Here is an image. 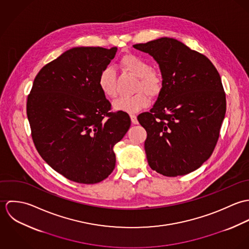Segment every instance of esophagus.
Here are the masks:
<instances>
[{
  "label": "esophagus",
  "mask_w": 249,
  "mask_h": 249,
  "mask_svg": "<svg viewBox=\"0 0 249 249\" xmlns=\"http://www.w3.org/2000/svg\"><path fill=\"white\" fill-rule=\"evenodd\" d=\"M130 119H131V122L133 124H138V120H137V116L134 115V114H131L130 115Z\"/></svg>",
  "instance_id": "esophagus-1"
}]
</instances>
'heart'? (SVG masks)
<instances>
[{"mask_svg":"<svg viewBox=\"0 0 249 249\" xmlns=\"http://www.w3.org/2000/svg\"><path fill=\"white\" fill-rule=\"evenodd\" d=\"M121 64L126 71L138 76L135 86L137 93L131 97L118 98L113 103V107L118 111L136 113L149 105V95L156 96L160 93L163 78L158 71L151 70L148 62L138 55L125 54L122 57ZM98 83L102 92L108 98H114L117 95L116 72L112 67L108 66L102 70Z\"/></svg>","mask_w":249,"mask_h":249,"instance_id":"1","label":"heart"}]
</instances>
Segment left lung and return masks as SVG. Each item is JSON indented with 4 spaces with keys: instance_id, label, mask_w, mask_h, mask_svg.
<instances>
[{
    "instance_id": "1",
    "label": "left lung",
    "mask_w": 249,
    "mask_h": 249,
    "mask_svg": "<svg viewBox=\"0 0 249 249\" xmlns=\"http://www.w3.org/2000/svg\"><path fill=\"white\" fill-rule=\"evenodd\" d=\"M133 48L154 58L163 78L154 106L138 116L147 133V163L165 177L190 174L211 156L219 136L226 111L219 73L205 55L174 38Z\"/></svg>"
}]
</instances>
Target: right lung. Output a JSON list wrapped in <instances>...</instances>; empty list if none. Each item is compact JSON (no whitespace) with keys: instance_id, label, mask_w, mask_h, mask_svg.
<instances>
[{"instance_id":"right-lung-1","label":"right lung","mask_w":249,"mask_h":249,"mask_svg":"<svg viewBox=\"0 0 249 249\" xmlns=\"http://www.w3.org/2000/svg\"><path fill=\"white\" fill-rule=\"evenodd\" d=\"M117 47H75L45 65L28 97L27 115L36 149L69 180L95 184L115 169L114 145L130 127L127 113L109 112L100 72Z\"/></svg>"}]
</instances>
